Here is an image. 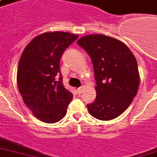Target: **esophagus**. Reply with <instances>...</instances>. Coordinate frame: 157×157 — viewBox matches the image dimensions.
Listing matches in <instances>:
<instances>
[{"label":"esophagus","instance_id":"34e87169","mask_svg":"<svg viewBox=\"0 0 157 157\" xmlns=\"http://www.w3.org/2000/svg\"><path fill=\"white\" fill-rule=\"evenodd\" d=\"M82 90H83V87H79L78 89H77V91H78V93L80 94L82 93Z\"/></svg>","mask_w":157,"mask_h":157}]
</instances>
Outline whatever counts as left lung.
Returning a JSON list of instances; mask_svg holds the SVG:
<instances>
[{
    "mask_svg": "<svg viewBox=\"0 0 157 157\" xmlns=\"http://www.w3.org/2000/svg\"><path fill=\"white\" fill-rule=\"evenodd\" d=\"M91 58L96 81V98L87 105L94 118L108 121L124 113L138 90L140 76L137 60L118 39L90 34L77 41Z\"/></svg>",
    "mask_w": 157,
    "mask_h": 157,
    "instance_id": "left-lung-1",
    "label": "left lung"
}]
</instances>
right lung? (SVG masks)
Returning a JSON list of instances; mask_svg holds the SVG:
<instances>
[{"label":"right lung","mask_w":157,"mask_h":157,"mask_svg":"<svg viewBox=\"0 0 157 157\" xmlns=\"http://www.w3.org/2000/svg\"><path fill=\"white\" fill-rule=\"evenodd\" d=\"M77 38L67 32L44 33L23 51L17 69L18 89L25 104L42 122L54 124L67 113L73 94L63 86L60 59Z\"/></svg>","instance_id":"add662e5"}]
</instances>
